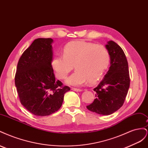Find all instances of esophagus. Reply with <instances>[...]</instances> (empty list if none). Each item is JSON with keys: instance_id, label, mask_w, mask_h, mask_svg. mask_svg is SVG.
Instances as JSON below:
<instances>
[{"instance_id": "obj_1", "label": "esophagus", "mask_w": 148, "mask_h": 148, "mask_svg": "<svg viewBox=\"0 0 148 148\" xmlns=\"http://www.w3.org/2000/svg\"><path fill=\"white\" fill-rule=\"evenodd\" d=\"M71 90L75 91H77V92H79V91H82V89H77V88H71Z\"/></svg>"}]
</instances>
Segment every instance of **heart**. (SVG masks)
I'll list each match as a JSON object with an SVG mask.
<instances>
[{"instance_id":"obj_1","label":"heart","mask_w":148,"mask_h":148,"mask_svg":"<svg viewBox=\"0 0 148 148\" xmlns=\"http://www.w3.org/2000/svg\"><path fill=\"white\" fill-rule=\"evenodd\" d=\"M109 62L110 55L106 47L77 40L67 43L63 49V56H55L51 64L56 77L60 79L66 78L75 66L77 71L66 82L78 86L88 82L97 83L102 78Z\"/></svg>"}]
</instances>
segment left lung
<instances>
[{
	"mask_svg": "<svg viewBox=\"0 0 148 148\" xmlns=\"http://www.w3.org/2000/svg\"><path fill=\"white\" fill-rule=\"evenodd\" d=\"M110 57V66L104 78L94 88L96 99L87 109L100 115H108L123 104L130 87L128 65L122 49L114 41L106 45Z\"/></svg>",
	"mask_w": 148,
	"mask_h": 148,
	"instance_id": "8db88e82",
	"label": "left lung"
}]
</instances>
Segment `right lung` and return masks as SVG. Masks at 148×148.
I'll return each mask as SVG.
<instances>
[{"label": "right lung", "mask_w": 148, "mask_h": 148, "mask_svg": "<svg viewBox=\"0 0 148 148\" xmlns=\"http://www.w3.org/2000/svg\"><path fill=\"white\" fill-rule=\"evenodd\" d=\"M51 38L35 39L22 53L17 64L15 83L21 104L31 113L47 116L62 106L70 90L56 80L52 67Z\"/></svg>", "instance_id": "add662e5"}]
</instances>
